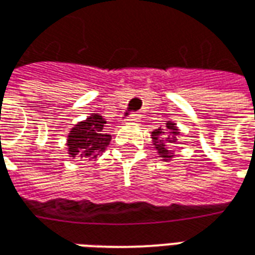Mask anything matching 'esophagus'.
Instances as JSON below:
<instances>
[{"mask_svg":"<svg viewBox=\"0 0 255 255\" xmlns=\"http://www.w3.org/2000/svg\"><path fill=\"white\" fill-rule=\"evenodd\" d=\"M139 119H140V117H139V115H136V113H133V115H131V116L128 117L127 120L129 123H136V122H139Z\"/></svg>","mask_w":255,"mask_h":255,"instance_id":"34e87169","label":"esophagus"}]
</instances>
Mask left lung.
<instances>
[{
	"mask_svg": "<svg viewBox=\"0 0 255 255\" xmlns=\"http://www.w3.org/2000/svg\"><path fill=\"white\" fill-rule=\"evenodd\" d=\"M179 135H180L179 128L176 127V123L173 122H166L165 127H158L151 132L153 146L157 150L161 160L171 161L173 158V153L172 150L168 149V144L176 142Z\"/></svg>",
	"mask_w": 255,
	"mask_h": 255,
	"instance_id": "obj_1",
	"label": "left lung"
}]
</instances>
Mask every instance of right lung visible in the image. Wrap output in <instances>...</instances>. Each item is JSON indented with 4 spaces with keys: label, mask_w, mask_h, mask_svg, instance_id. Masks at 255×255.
I'll list each match as a JSON object with an SVG mask.
<instances>
[{
    "label": "right lung",
    "mask_w": 255,
    "mask_h": 255,
    "mask_svg": "<svg viewBox=\"0 0 255 255\" xmlns=\"http://www.w3.org/2000/svg\"><path fill=\"white\" fill-rule=\"evenodd\" d=\"M106 120L98 113H91L69 131L67 139L68 154L76 160H94L111 143L112 135L104 131Z\"/></svg>",
    "instance_id": "obj_1"
}]
</instances>
